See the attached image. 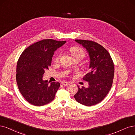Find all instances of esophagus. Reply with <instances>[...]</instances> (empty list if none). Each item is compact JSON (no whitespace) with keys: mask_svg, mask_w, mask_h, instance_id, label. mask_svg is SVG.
I'll return each mask as SVG.
<instances>
[{"mask_svg":"<svg viewBox=\"0 0 135 135\" xmlns=\"http://www.w3.org/2000/svg\"><path fill=\"white\" fill-rule=\"evenodd\" d=\"M71 83L70 82H66V81H64V82H62V85L63 86H68L69 85V84H70Z\"/></svg>","mask_w":135,"mask_h":135,"instance_id":"34e87169","label":"esophagus"}]
</instances>
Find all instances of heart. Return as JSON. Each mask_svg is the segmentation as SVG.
<instances>
[{
	"mask_svg": "<svg viewBox=\"0 0 135 135\" xmlns=\"http://www.w3.org/2000/svg\"><path fill=\"white\" fill-rule=\"evenodd\" d=\"M70 51L71 55H72L73 58H76V57H80L81 59L82 58H84L85 55V51L82 50V49L80 48V47H73L72 48H71L70 49ZM60 56V53H59L57 55H56V57H55V62H58L59 58Z\"/></svg>",
	"mask_w": 135,
	"mask_h": 135,
	"instance_id": "heart-1",
	"label": "heart"
}]
</instances>
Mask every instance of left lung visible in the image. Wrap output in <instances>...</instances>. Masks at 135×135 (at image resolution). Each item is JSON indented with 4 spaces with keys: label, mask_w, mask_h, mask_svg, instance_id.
Wrapping results in <instances>:
<instances>
[{
    "label": "left lung",
    "mask_w": 135,
    "mask_h": 135,
    "mask_svg": "<svg viewBox=\"0 0 135 135\" xmlns=\"http://www.w3.org/2000/svg\"><path fill=\"white\" fill-rule=\"evenodd\" d=\"M86 50L90 58V71L83 78L89 87L80 88L75 99L86 106H92L102 102L110 91L113 80L114 67L111 56L104 47L93 41L75 40Z\"/></svg>",
    "instance_id": "8db88e82"
}]
</instances>
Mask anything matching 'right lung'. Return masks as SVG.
<instances>
[{"label":"right lung","mask_w":135,"mask_h":135,"mask_svg":"<svg viewBox=\"0 0 135 135\" xmlns=\"http://www.w3.org/2000/svg\"><path fill=\"white\" fill-rule=\"evenodd\" d=\"M66 42L42 40L27 47L21 55L17 64V83L23 98L32 105L42 106L54 100L60 83L43 80V75L51 66L54 51Z\"/></svg>","instance_id":"1"}]
</instances>
